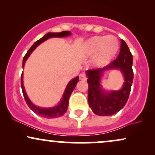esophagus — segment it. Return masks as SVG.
Segmentation results:
<instances>
[{
	"label": "esophagus",
	"mask_w": 155,
	"mask_h": 155,
	"mask_svg": "<svg viewBox=\"0 0 155 155\" xmlns=\"http://www.w3.org/2000/svg\"><path fill=\"white\" fill-rule=\"evenodd\" d=\"M79 79L81 80H85L87 79V76H86V74H85L84 72H82L79 75Z\"/></svg>",
	"instance_id": "1"
}]
</instances>
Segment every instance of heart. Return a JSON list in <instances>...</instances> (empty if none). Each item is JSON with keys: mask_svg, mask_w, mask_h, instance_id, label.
Listing matches in <instances>:
<instances>
[{"mask_svg": "<svg viewBox=\"0 0 155 155\" xmlns=\"http://www.w3.org/2000/svg\"><path fill=\"white\" fill-rule=\"evenodd\" d=\"M118 49L117 39L113 35L94 37L85 44V52L87 55L97 54L96 61L104 63L116 53Z\"/></svg>", "mask_w": 155, "mask_h": 155, "instance_id": "1", "label": "heart"}]
</instances>
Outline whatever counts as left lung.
Here are the masks:
<instances>
[{
    "label": "left lung",
    "mask_w": 155,
    "mask_h": 155,
    "mask_svg": "<svg viewBox=\"0 0 155 155\" xmlns=\"http://www.w3.org/2000/svg\"><path fill=\"white\" fill-rule=\"evenodd\" d=\"M133 55L127 44L121 40L118 57L103 68L90 69L87 71L88 102L92 111L99 116H111L120 111L125 106L133 81ZM107 69H120L125 76L124 87L120 91L107 94L100 84L101 74Z\"/></svg>",
    "instance_id": "8db88e82"
}]
</instances>
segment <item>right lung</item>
Instances as JSON below:
<instances>
[{
  "instance_id": "right-lung-1",
  "label": "right lung",
  "mask_w": 155,
  "mask_h": 155,
  "mask_svg": "<svg viewBox=\"0 0 155 155\" xmlns=\"http://www.w3.org/2000/svg\"><path fill=\"white\" fill-rule=\"evenodd\" d=\"M71 34L70 31H63L60 32V33H48L47 34H46L44 37H42L41 38H40L39 40L35 41L33 45L30 48L29 50L28 51V52L26 53V54L25 55L24 58H23L22 61V66H24L26 60L28 59V58L29 57V55L31 54V52L36 48L42 42H44V41L47 40L48 38H52V37H65L68 36V35H70ZM79 81V76H76V78H74V79H72L70 82L68 83V84L67 85L66 89H65V92H64L63 98H62L61 102L57 106L53 108H39L38 106H35L31 103V101L29 100L28 95H27L25 91L24 86H23V82H22V74L21 76V87H22V93L24 95V98L25 100L26 104H28V106H29V108H31L33 111H34L36 114L39 115L41 117H45V118H57V117H62L64 114L65 113L68 109V103H69V97H70L71 95L74 91V90L76 87V84Z\"/></svg>"
}]
</instances>
